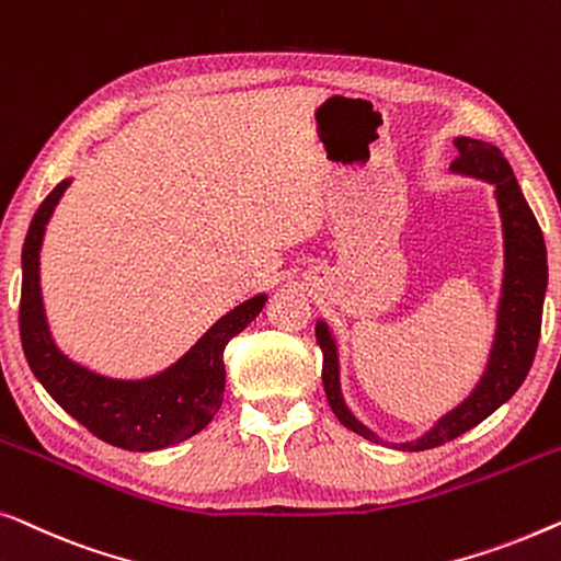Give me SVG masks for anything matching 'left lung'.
<instances>
[{"label": "left lung", "mask_w": 561, "mask_h": 561, "mask_svg": "<svg viewBox=\"0 0 561 561\" xmlns=\"http://www.w3.org/2000/svg\"><path fill=\"white\" fill-rule=\"evenodd\" d=\"M455 147L460 157L449 170L457 172V175L491 183L495 187V203H499L501 213L503 262L506 264H503L501 302L499 314H495V337L488 366L476 389L470 391V397L437 420L435 427L424 432L422 437L393 445L407 449V453L445 445V442L476 427L485 416H491L501 404H506L528 376L541 335V310L549 279L547 247H543L541 228L536 224L524 193H520L514 170H511L499 147L470 137H457ZM314 335H318L322 348V383H325L330 409H333L343 427L376 442V445H386L376 432H370L366 424L356 420L348 404H345L341 391L337 345L325 320H318Z\"/></svg>", "instance_id": "1"}]
</instances>
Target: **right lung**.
I'll list each match as a JSON object with an SVG mask.
<instances>
[{
    "label": "right lung",
    "instance_id": "1",
    "mask_svg": "<svg viewBox=\"0 0 561 561\" xmlns=\"http://www.w3.org/2000/svg\"><path fill=\"white\" fill-rule=\"evenodd\" d=\"M68 185L62 180L41 203L22 247V351L45 391L99 439L131 453L178 445L216 416L226 389L224 348L262 312L266 295L233 307L183 358L154 376L112 378L70 360L53 341L41 291L45 226Z\"/></svg>",
    "mask_w": 561,
    "mask_h": 561
}]
</instances>
